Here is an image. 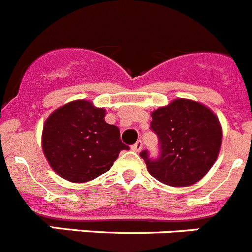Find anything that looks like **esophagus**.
Masks as SVG:
<instances>
[{"instance_id": "34e87169", "label": "esophagus", "mask_w": 252, "mask_h": 252, "mask_svg": "<svg viewBox=\"0 0 252 252\" xmlns=\"http://www.w3.org/2000/svg\"><path fill=\"white\" fill-rule=\"evenodd\" d=\"M131 149H132L133 151H136V153H140V151H141V149H142L141 140H137V141L135 142L132 146H131Z\"/></svg>"}]
</instances>
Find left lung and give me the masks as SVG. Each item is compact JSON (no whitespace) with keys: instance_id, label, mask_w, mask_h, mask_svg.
<instances>
[{"instance_id":"1","label":"left lung","mask_w":252,"mask_h":252,"mask_svg":"<svg viewBox=\"0 0 252 252\" xmlns=\"http://www.w3.org/2000/svg\"><path fill=\"white\" fill-rule=\"evenodd\" d=\"M150 127L160 142V157L149 158L148 171L170 187H189L202 179L217 160L222 144V127L212 110L199 102L177 98L151 112Z\"/></svg>"}]
</instances>
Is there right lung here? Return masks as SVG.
Listing matches in <instances>:
<instances>
[{
	"label": "right lung",
	"mask_w": 252,
	"mask_h": 252,
	"mask_svg": "<svg viewBox=\"0 0 252 252\" xmlns=\"http://www.w3.org/2000/svg\"><path fill=\"white\" fill-rule=\"evenodd\" d=\"M106 110L87 99H77L44 122L41 146L49 165L72 183H86L108 171L121 150L120 130L104 121Z\"/></svg>",
	"instance_id": "right-lung-1"
}]
</instances>
